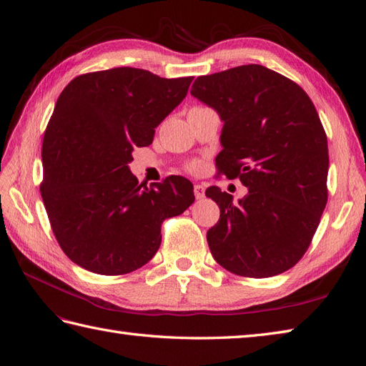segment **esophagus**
I'll use <instances>...</instances> for the list:
<instances>
[{
	"mask_svg": "<svg viewBox=\"0 0 366 366\" xmlns=\"http://www.w3.org/2000/svg\"><path fill=\"white\" fill-rule=\"evenodd\" d=\"M194 194L197 200H200V198L204 197V186L203 184H195L194 186Z\"/></svg>",
	"mask_w": 366,
	"mask_h": 366,
	"instance_id": "esophagus-1",
	"label": "esophagus"
}]
</instances>
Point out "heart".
<instances>
[{
    "mask_svg": "<svg viewBox=\"0 0 366 366\" xmlns=\"http://www.w3.org/2000/svg\"><path fill=\"white\" fill-rule=\"evenodd\" d=\"M189 168H191L192 171H197V169H200V164H198V163H192V164L189 166Z\"/></svg>",
    "mask_w": 366,
    "mask_h": 366,
    "instance_id": "b5f03b06",
    "label": "heart"
}]
</instances>
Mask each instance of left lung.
<instances>
[{
    "label": "left lung",
    "instance_id": "1",
    "mask_svg": "<svg viewBox=\"0 0 366 366\" xmlns=\"http://www.w3.org/2000/svg\"><path fill=\"white\" fill-rule=\"evenodd\" d=\"M191 94L218 113L215 162L247 194L234 202L218 186L207 230L214 259L249 278H270L302 258L327 204L328 145L316 108L293 81L258 64L197 77Z\"/></svg>",
    "mask_w": 366,
    "mask_h": 366
}]
</instances>
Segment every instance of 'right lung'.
<instances>
[{"label": "right lung", "mask_w": 366, "mask_h": 366, "mask_svg": "<svg viewBox=\"0 0 366 366\" xmlns=\"http://www.w3.org/2000/svg\"><path fill=\"white\" fill-rule=\"evenodd\" d=\"M192 79L120 67L77 76L58 97L42 142L41 195L61 249L82 269H140L160 247L163 219L194 203L184 177L147 187L128 166Z\"/></svg>", "instance_id": "add662e5"}]
</instances>
